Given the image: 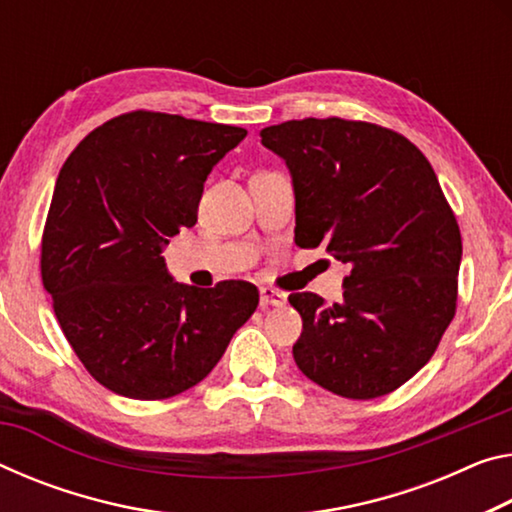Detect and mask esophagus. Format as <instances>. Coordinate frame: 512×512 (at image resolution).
<instances>
[{"label":"esophagus","mask_w":512,"mask_h":512,"mask_svg":"<svg viewBox=\"0 0 512 512\" xmlns=\"http://www.w3.org/2000/svg\"><path fill=\"white\" fill-rule=\"evenodd\" d=\"M259 303H262V307H285L287 294H282V291L271 287H262L259 289Z\"/></svg>","instance_id":"esophagus-1"}]
</instances>
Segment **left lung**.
Returning a JSON list of instances; mask_svg holds the SVG:
<instances>
[{
    "label": "left lung",
    "instance_id": "8db88e82",
    "mask_svg": "<svg viewBox=\"0 0 512 512\" xmlns=\"http://www.w3.org/2000/svg\"><path fill=\"white\" fill-rule=\"evenodd\" d=\"M285 159L296 243L348 266L342 303L291 294L298 369L346 399L394 392L431 360L456 314L460 230L428 159L392 129L342 118L264 127Z\"/></svg>",
    "mask_w": 512,
    "mask_h": 512
}]
</instances>
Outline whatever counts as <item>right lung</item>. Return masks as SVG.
I'll return each mask as SVG.
<instances>
[{
	"label": "right lung",
	"mask_w": 512,
	"mask_h": 512,
	"mask_svg": "<svg viewBox=\"0 0 512 512\" xmlns=\"http://www.w3.org/2000/svg\"><path fill=\"white\" fill-rule=\"evenodd\" d=\"M246 129L134 111L93 129L63 164L40 273L88 373L127 399L198 385L250 314L257 287L175 282L164 248L198 221L207 175Z\"/></svg>",
	"instance_id": "add662e5"
}]
</instances>
